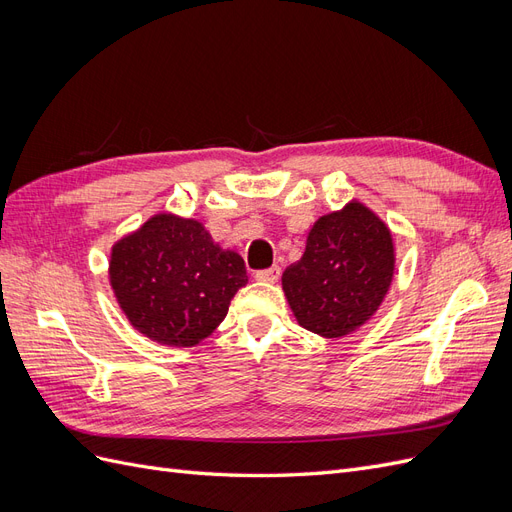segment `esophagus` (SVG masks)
I'll return each instance as SVG.
<instances>
[{"label":"esophagus","mask_w":512,"mask_h":512,"mask_svg":"<svg viewBox=\"0 0 512 512\" xmlns=\"http://www.w3.org/2000/svg\"><path fill=\"white\" fill-rule=\"evenodd\" d=\"M280 273H282V269L275 265V267H271V269L256 271V280H258V282H265V284H275L277 280H280Z\"/></svg>","instance_id":"obj_1"}]
</instances>
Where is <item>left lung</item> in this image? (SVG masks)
<instances>
[{
  "mask_svg": "<svg viewBox=\"0 0 512 512\" xmlns=\"http://www.w3.org/2000/svg\"><path fill=\"white\" fill-rule=\"evenodd\" d=\"M395 245L389 226L359 200L316 220L282 288L303 329L337 339L371 320L391 288Z\"/></svg>",
  "mask_w": 512,
  "mask_h": 512,
  "instance_id": "1",
  "label": "left lung"
}]
</instances>
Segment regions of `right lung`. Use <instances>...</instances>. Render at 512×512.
<instances>
[{"label":"right lung","mask_w":512,"mask_h":512,"mask_svg":"<svg viewBox=\"0 0 512 512\" xmlns=\"http://www.w3.org/2000/svg\"><path fill=\"white\" fill-rule=\"evenodd\" d=\"M108 277L132 327L164 346L203 342L247 284L245 262L192 218L158 213L119 239Z\"/></svg>","instance_id":"right-lung-1"}]
</instances>
